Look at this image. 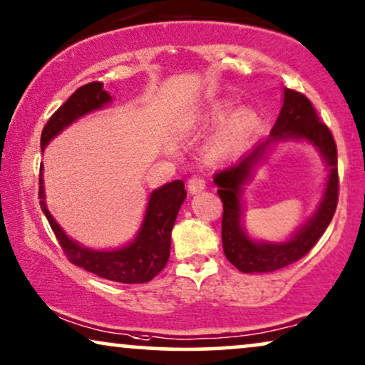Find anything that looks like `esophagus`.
<instances>
[{
  "instance_id": "obj_1",
  "label": "esophagus",
  "mask_w": 365,
  "mask_h": 365,
  "mask_svg": "<svg viewBox=\"0 0 365 365\" xmlns=\"http://www.w3.org/2000/svg\"><path fill=\"white\" fill-rule=\"evenodd\" d=\"M187 187H188V192H190V193H198V192H202L203 188H205V180H203L202 177H198V175H193V177L188 180Z\"/></svg>"
}]
</instances>
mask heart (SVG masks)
Segmentation results:
<instances>
[{"instance_id": "obj_1", "label": "heart", "mask_w": 365, "mask_h": 365, "mask_svg": "<svg viewBox=\"0 0 365 365\" xmlns=\"http://www.w3.org/2000/svg\"><path fill=\"white\" fill-rule=\"evenodd\" d=\"M232 105L228 101H220V103L212 105L205 115H203V121L205 123H218V121H223L227 118V115L230 113ZM257 123H259V118H257V113L252 110H240L239 113H235L230 120L227 121L225 125L222 126L220 132L215 135V138L212 140L210 145L207 147L205 158L207 162L217 163L220 162L235 152L237 148H240L244 145L252 132L255 130Z\"/></svg>"}]
</instances>
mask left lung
I'll return each mask as SVG.
<instances>
[{
	"instance_id": "1",
	"label": "left lung",
	"mask_w": 365,
	"mask_h": 365,
	"mask_svg": "<svg viewBox=\"0 0 365 365\" xmlns=\"http://www.w3.org/2000/svg\"><path fill=\"white\" fill-rule=\"evenodd\" d=\"M305 139L317 148L329 167V180L323 202L311 220L294 234L292 240L280 245L255 242L246 235L241 227V188L248 181L253 168L266 152L279 141ZM213 182L218 187V197L223 203L222 242L227 260L244 274H265L284 269L309 254L317 244L325 228L332 220L339 200L337 147L327 125L319 120V115L304 93L285 88L284 105L277 118L270 137L257 143L240 162L233 163L215 173Z\"/></svg>"
}]
</instances>
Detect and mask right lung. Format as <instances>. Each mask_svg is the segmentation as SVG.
Masks as SVG:
<instances>
[{
	"label": "right lung",
	"instance_id": "add662e5",
	"mask_svg": "<svg viewBox=\"0 0 365 365\" xmlns=\"http://www.w3.org/2000/svg\"><path fill=\"white\" fill-rule=\"evenodd\" d=\"M108 101L110 93L103 90V83L91 81L88 85L80 86L55 113L46 121L41 132V150L50 143L68 125L85 116L90 111L100 110ZM43 172V165L40 167ZM40 205L48 218L51 230L55 232L63 254L76 267L103 277L106 280L120 282V284H145L153 279L158 272L167 265L172 245V228L175 218L178 215L180 207L185 200L187 192L182 180L165 183L150 195L147 212L142 227L132 244L116 250H91L71 240L61 227L51 217L46 208L45 190H43V177L40 173Z\"/></svg>",
	"mask_w": 365,
	"mask_h": 365
}]
</instances>
